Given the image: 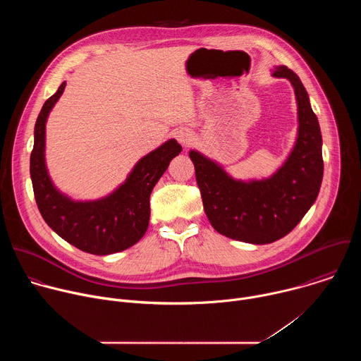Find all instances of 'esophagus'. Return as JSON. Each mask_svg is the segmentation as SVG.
<instances>
[{
    "label": "esophagus",
    "mask_w": 361,
    "mask_h": 361,
    "mask_svg": "<svg viewBox=\"0 0 361 361\" xmlns=\"http://www.w3.org/2000/svg\"><path fill=\"white\" fill-rule=\"evenodd\" d=\"M176 138L178 140V142H180V144L187 145V144H190V141L192 140V134H191V131H190V130H187V128H181V130H178V131L176 133Z\"/></svg>",
    "instance_id": "34e87169"
}]
</instances>
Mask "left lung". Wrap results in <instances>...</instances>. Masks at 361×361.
<instances>
[{
  "label": "left lung",
  "mask_w": 361,
  "mask_h": 361,
  "mask_svg": "<svg viewBox=\"0 0 361 361\" xmlns=\"http://www.w3.org/2000/svg\"><path fill=\"white\" fill-rule=\"evenodd\" d=\"M271 75L293 85L298 123L291 151L271 176L238 180L202 152H188L204 212L214 230L250 244H269L287 235L312 209L323 181V138L310 98L286 66L274 67Z\"/></svg>",
  "instance_id": "1"
}]
</instances>
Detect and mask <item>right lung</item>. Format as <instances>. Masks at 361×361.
<instances>
[{
	"instance_id": "1",
	"label": "right lung",
	"mask_w": 361,
	"mask_h": 361,
	"mask_svg": "<svg viewBox=\"0 0 361 361\" xmlns=\"http://www.w3.org/2000/svg\"><path fill=\"white\" fill-rule=\"evenodd\" d=\"M64 88L66 81L44 102L34 127L30 174L38 210L51 230L81 251L109 255L127 250L145 234L149 194L183 148L177 140L170 138L141 157L110 194L97 200L71 198L57 188L45 163L47 120Z\"/></svg>"
}]
</instances>
